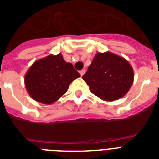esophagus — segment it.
<instances>
[{
    "instance_id": "obj_1",
    "label": "esophagus",
    "mask_w": 159,
    "mask_h": 159,
    "mask_svg": "<svg viewBox=\"0 0 159 159\" xmlns=\"http://www.w3.org/2000/svg\"><path fill=\"white\" fill-rule=\"evenodd\" d=\"M85 70H80V75L81 76H83L84 75V74H85Z\"/></svg>"
}]
</instances>
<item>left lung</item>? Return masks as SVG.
<instances>
[{
    "label": "left lung",
    "mask_w": 159,
    "mask_h": 159,
    "mask_svg": "<svg viewBox=\"0 0 159 159\" xmlns=\"http://www.w3.org/2000/svg\"><path fill=\"white\" fill-rule=\"evenodd\" d=\"M134 70L128 60L114 53H96L82 79L92 93L104 101L121 99L131 88Z\"/></svg>",
    "instance_id": "8db88e82"
}]
</instances>
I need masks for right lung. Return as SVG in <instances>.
I'll list each match as a JSON object with an SVG mask.
<instances>
[{
  "label": "right lung",
  "instance_id": "obj_1",
  "mask_svg": "<svg viewBox=\"0 0 159 159\" xmlns=\"http://www.w3.org/2000/svg\"><path fill=\"white\" fill-rule=\"evenodd\" d=\"M80 77L72 64L61 54L50 55L33 63L25 75V85L30 96L45 104L57 101L68 90L69 85Z\"/></svg>",
  "mask_w": 159,
  "mask_h": 159
}]
</instances>
